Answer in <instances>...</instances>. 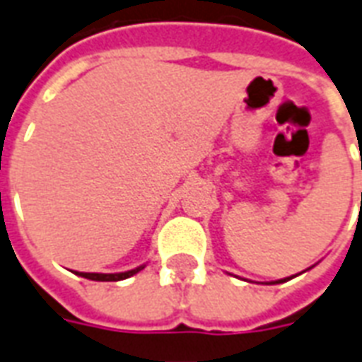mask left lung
Segmentation results:
<instances>
[{"mask_svg": "<svg viewBox=\"0 0 362 362\" xmlns=\"http://www.w3.org/2000/svg\"><path fill=\"white\" fill-rule=\"evenodd\" d=\"M290 279H292V276H290ZM288 281V279H282V281H276V284H279V282H286ZM273 284H274V282H273Z\"/></svg>", "mask_w": 362, "mask_h": 362, "instance_id": "8db88e82", "label": "left lung"}]
</instances>
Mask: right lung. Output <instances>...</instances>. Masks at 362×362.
Wrapping results in <instances>:
<instances>
[{
    "mask_svg": "<svg viewBox=\"0 0 362 362\" xmlns=\"http://www.w3.org/2000/svg\"><path fill=\"white\" fill-rule=\"evenodd\" d=\"M143 265L137 269H132V271H126V273H112V274H105V273H76L83 276V279H89V281H100V282H114V281H124V279H129L135 273H139Z\"/></svg>",
    "mask_w": 362,
    "mask_h": 362,
    "instance_id": "add662e5",
    "label": "right lung"
}]
</instances>
